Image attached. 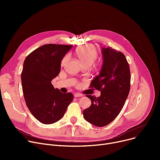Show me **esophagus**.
I'll return each mask as SVG.
<instances>
[{"label":"esophagus","mask_w":160,"mask_h":160,"mask_svg":"<svg viewBox=\"0 0 160 160\" xmlns=\"http://www.w3.org/2000/svg\"><path fill=\"white\" fill-rule=\"evenodd\" d=\"M74 97L77 98V97H82L83 95L81 94V93H76L74 95Z\"/></svg>","instance_id":"obj_1"}]
</instances>
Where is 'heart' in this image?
Wrapping results in <instances>:
<instances>
[{
	"mask_svg": "<svg viewBox=\"0 0 160 160\" xmlns=\"http://www.w3.org/2000/svg\"><path fill=\"white\" fill-rule=\"evenodd\" d=\"M76 54L83 66H91L98 57L97 48L95 46L91 45L78 47L76 50ZM67 60H68V56H66L63 59L62 65H63Z\"/></svg>",
	"mask_w": 160,
	"mask_h": 160,
	"instance_id": "obj_1",
	"label": "heart"
}]
</instances>
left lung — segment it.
<instances>
[{
    "instance_id": "left-lung-1",
    "label": "left lung",
    "mask_w": 160,
    "mask_h": 160,
    "mask_svg": "<svg viewBox=\"0 0 160 160\" xmlns=\"http://www.w3.org/2000/svg\"><path fill=\"white\" fill-rule=\"evenodd\" d=\"M103 65L89 88L100 91V96L86 95L91 105L83 110L84 119L96 127L112 122L121 112L130 89V71L125 56L112 47H103Z\"/></svg>"
}]
</instances>
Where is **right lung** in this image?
Wrapping results in <instances>:
<instances>
[{
  "label": "right lung",
  "mask_w": 160,
  "mask_h": 160,
  "mask_svg": "<svg viewBox=\"0 0 160 160\" xmlns=\"http://www.w3.org/2000/svg\"><path fill=\"white\" fill-rule=\"evenodd\" d=\"M72 47L44 45L24 60L21 82L25 102L33 117L43 124L61 119L73 100L71 93H63L51 83L60 73L62 59Z\"/></svg>",
  "instance_id": "obj_1"
}]
</instances>
